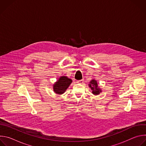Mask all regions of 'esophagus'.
I'll use <instances>...</instances> for the list:
<instances>
[{
	"mask_svg": "<svg viewBox=\"0 0 146 146\" xmlns=\"http://www.w3.org/2000/svg\"><path fill=\"white\" fill-rule=\"evenodd\" d=\"M77 82H78V83H80V84H82V83L84 82V80H78V81H77Z\"/></svg>",
	"mask_w": 146,
	"mask_h": 146,
	"instance_id": "esophagus-1",
	"label": "esophagus"
}]
</instances>
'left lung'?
<instances>
[{"instance_id": "8db88e82", "label": "left lung", "mask_w": 146, "mask_h": 146, "mask_svg": "<svg viewBox=\"0 0 146 146\" xmlns=\"http://www.w3.org/2000/svg\"><path fill=\"white\" fill-rule=\"evenodd\" d=\"M88 86L92 91V94L94 95H99L100 92H102L101 89L98 86V82L96 80H95V79H92L90 82V84Z\"/></svg>"}]
</instances>
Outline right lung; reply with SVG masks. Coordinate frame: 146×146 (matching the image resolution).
Listing matches in <instances>:
<instances>
[{
    "mask_svg": "<svg viewBox=\"0 0 146 146\" xmlns=\"http://www.w3.org/2000/svg\"><path fill=\"white\" fill-rule=\"evenodd\" d=\"M72 82L70 78L66 76H61L53 85V90L55 93L61 95L64 94Z\"/></svg>",
    "mask_w": 146,
    "mask_h": 146,
    "instance_id": "obj_1",
    "label": "right lung"
}]
</instances>
